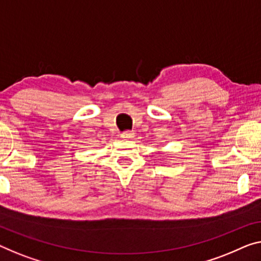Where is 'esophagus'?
Instances as JSON below:
<instances>
[{
    "label": "esophagus",
    "instance_id": "obj_1",
    "mask_svg": "<svg viewBox=\"0 0 261 261\" xmlns=\"http://www.w3.org/2000/svg\"><path fill=\"white\" fill-rule=\"evenodd\" d=\"M134 135H135V134L133 133V132L126 130V132H123V133H121V138H122V139H133Z\"/></svg>",
    "mask_w": 261,
    "mask_h": 261
}]
</instances>
